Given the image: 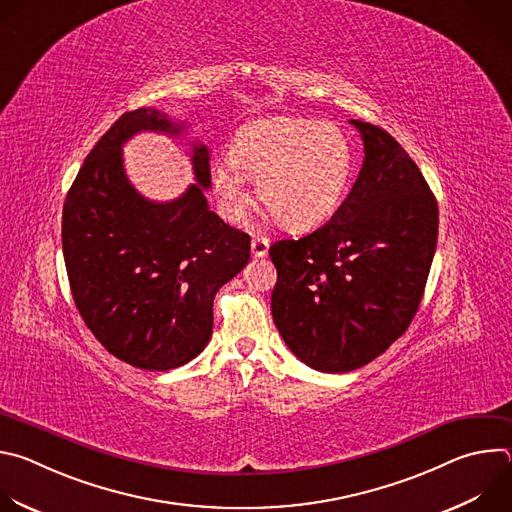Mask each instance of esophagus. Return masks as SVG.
<instances>
[{"label": "esophagus", "mask_w": 512, "mask_h": 512, "mask_svg": "<svg viewBox=\"0 0 512 512\" xmlns=\"http://www.w3.org/2000/svg\"><path fill=\"white\" fill-rule=\"evenodd\" d=\"M267 251H269V239L263 237V235L253 237V241H251V253H253V257H265Z\"/></svg>", "instance_id": "esophagus-1"}]
</instances>
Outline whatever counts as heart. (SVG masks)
<instances>
[{"label":"heart","instance_id":"heart-1","mask_svg":"<svg viewBox=\"0 0 512 512\" xmlns=\"http://www.w3.org/2000/svg\"><path fill=\"white\" fill-rule=\"evenodd\" d=\"M352 170V145L338 125L310 117H271L237 133L231 162L214 164L210 180L229 221L245 218L251 180L283 229L310 231L338 212Z\"/></svg>","mask_w":512,"mask_h":512}]
</instances>
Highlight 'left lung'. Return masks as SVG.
<instances>
[{"label": "left lung", "mask_w": 512, "mask_h": 512, "mask_svg": "<svg viewBox=\"0 0 512 512\" xmlns=\"http://www.w3.org/2000/svg\"><path fill=\"white\" fill-rule=\"evenodd\" d=\"M364 162L338 212L314 233L269 247L273 322L320 373H348L383 354L411 324L437 245V202L385 129L350 121Z\"/></svg>", "instance_id": "obj_1"}]
</instances>
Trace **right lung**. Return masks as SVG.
<instances>
[{
    "label": "right lung",
    "instance_id": "right-lung-1",
    "mask_svg": "<svg viewBox=\"0 0 512 512\" xmlns=\"http://www.w3.org/2000/svg\"><path fill=\"white\" fill-rule=\"evenodd\" d=\"M139 131L178 137L184 123L141 107L111 125L66 194L62 253L72 300L95 338L131 367L170 371L208 344L216 291L247 265L251 237L208 208L202 143L192 150L196 184L170 202L143 198L121 154Z\"/></svg>",
    "mask_w": 512,
    "mask_h": 512
}]
</instances>
